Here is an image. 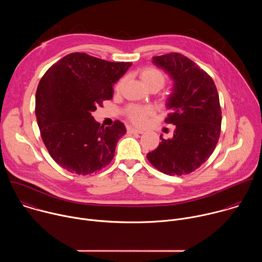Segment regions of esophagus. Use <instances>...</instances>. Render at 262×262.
<instances>
[{"label":"esophagus","mask_w":262,"mask_h":262,"mask_svg":"<svg viewBox=\"0 0 262 262\" xmlns=\"http://www.w3.org/2000/svg\"><path fill=\"white\" fill-rule=\"evenodd\" d=\"M127 133L128 134H143L144 132L140 130V129H137V128H134V127H127Z\"/></svg>","instance_id":"obj_1"}]
</instances>
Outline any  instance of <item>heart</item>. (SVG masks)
Returning a JSON list of instances; mask_svg holds the SVG:
<instances>
[{
    "label": "heart",
    "instance_id": "heart-1",
    "mask_svg": "<svg viewBox=\"0 0 262 262\" xmlns=\"http://www.w3.org/2000/svg\"><path fill=\"white\" fill-rule=\"evenodd\" d=\"M140 79L143 83V85L147 88H156L160 90L164 87L167 77L166 74L156 67H146L140 72ZM125 79L122 78L118 81L116 84V91H119L123 84ZM154 114V108L151 106L147 105H129L126 108V116L127 118L136 125L142 126L146 124L148 118Z\"/></svg>",
    "mask_w": 262,
    "mask_h": 262
}]
</instances>
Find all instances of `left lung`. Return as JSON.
<instances>
[{"label": "left lung", "mask_w": 262, "mask_h": 262, "mask_svg": "<svg viewBox=\"0 0 262 262\" xmlns=\"http://www.w3.org/2000/svg\"><path fill=\"white\" fill-rule=\"evenodd\" d=\"M173 80L167 99L171 112L165 122L176 125L173 137L162 140L148 161L164 174H189L213 152L221 133L222 112L212 79L189 58L170 53L152 58Z\"/></svg>", "instance_id": "1"}]
</instances>
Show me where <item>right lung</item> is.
I'll return each mask as SVG.
<instances>
[{
    "mask_svg": "<svg viewBox=\"0 0 262 262\" xmlns=\"http://www.w3.org/2000/svg\"><path fill=\"white\" fill-rule=\"evenodd\" d=\"M130 66L72 53L45 73L36 91L35 113L48 151L62 168L87 175L113 160L126 128L118 120L104 127L92 113L112 99L114 84Z\"/></svg>",
    "mask_w": 262,
    "mask_h": 262,
    "instance_id": "obj_1",
    "label": "right lung"
}]
</instances>
